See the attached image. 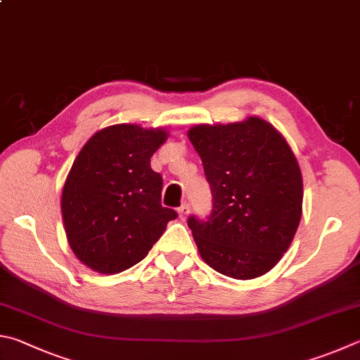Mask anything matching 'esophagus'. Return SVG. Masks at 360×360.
Wrapping results in <instances>:
<instances>
[{"label":"esophagus","mask_w":360,"mask_h":360,"mask_svg":"<svg viewBox=\"0 0 360 360\" xmlns=\"http://www.w3.org/2000/svg\"><path fill=\"white\" fill-rule=\"evenodd\" d=\"M188 212H191V206H188L187 202H184V205H182V206L178 209V214H179L181 219H186L187 215H188Z\"/></svg>","instance_id":"esophagus-1"}]
</instances>
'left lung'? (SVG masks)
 I'll return each instance as SVG.
<instances>
[{"mask_svg":"<svg viewBox=\"0 0 360 360\" xmlns=\"http://www.w3.org/2000/svg\"><path fill=\"white\" fill-rule=\"evenodd\" d=\"M212 191L207 221L187 220L200 257L236 280L264 276L288 250L302 215V173L288 141L263 117L188 129Z\"/></svg>","mask_w":360,"mask_h":360,"instance_id":"left-lung-1","label":"left lung"}]
</instances>
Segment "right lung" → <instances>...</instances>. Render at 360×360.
<instances>
[{
  "label": "right lung",
  "mask_w": 360,
  "mask_h": 360,
  "mask_svg": "<svg viewBox=\"0 0 360 360\" xmlns=\"http://www.w3.org/2000/svg\"><path fill=\"white\" fill-rule=\"evenodd\" d=\"M167 129L115 124L91 136L64 182L61 214L68 243L84 266L120 274L146 257L169 220L160 202L162 176L149 159Z\"/></svg>",
  "instance_id": "1"
}]
</instances>
